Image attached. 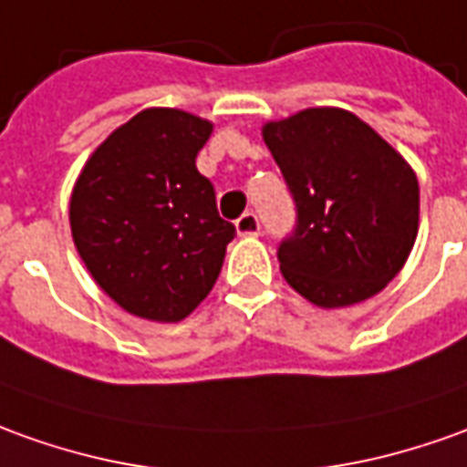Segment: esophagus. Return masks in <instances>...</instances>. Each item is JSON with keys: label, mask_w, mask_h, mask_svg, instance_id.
Returning a JSON list of instances; mask_svg holds the SVG:
<instances>
[{"label": "esophagus", "mask_w": 467, "mask_h": 467, "mask_svg": "<svg viewBox=\"0 0 467 467\" xmlns=\"http://www.w3.org/2000/svg\"><path fill=\"white\" fill-rule=\"evenodd\" d=\"M236 231H239L241 236H259L262 234V223H259V215L256 213H244L236 221Z\"/></svg>", "instance_id": "obj_1"}]
</instances>
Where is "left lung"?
Here are the masks:
<instances>
[{"label": "left lung", "instance_id": "left-lung-1", "mask_svg": "<svg viewBox=\"0 0 467 467\" xmlns=\"http://www.w3.org/2000/svg\"><path fill=\"white\" fill-rule=\"evenodd\" d=\"M265 141L282 170L297 221L279 241V269L317 307H346L387 287L420 223L411 167L343 109H305L269 121Z\"/></svg>", "mask_w": 467, "mask_h": 467}]
</instances>
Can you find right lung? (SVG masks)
I'll return each mask as SVG.
<instances>
[{"mask_svg":"<svg viewBox=\"0 0 467 467\" xmlns=\"http://www.w3.org/2000/svg\"><path fill=\"white\" fill-rule=\"evenodd\" d=\"M213 124L178 109H144L91 154L70 195L83 265L127 313L178 323L205 300L234 223L215 208L195 157Z\"/></svg>","mask_w":467,"mask_h":467,"instance_id":"right-lung-1","label":"right lung"}]
</instances>
